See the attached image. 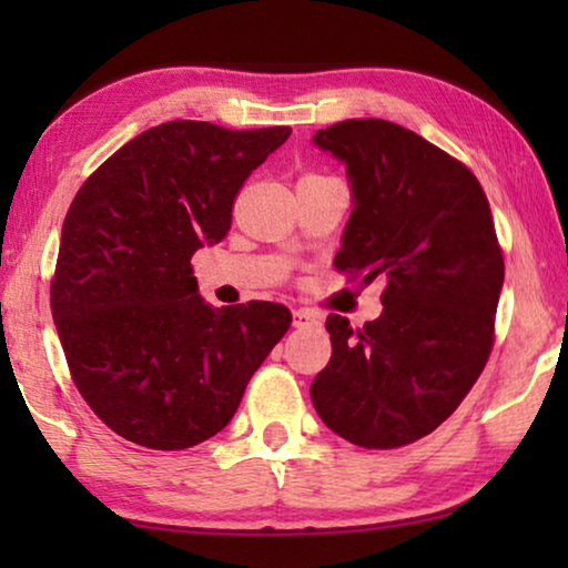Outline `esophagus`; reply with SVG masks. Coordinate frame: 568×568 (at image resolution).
<instances>
[{"mask_svg":"<svg viewBox=\"0 0 568 568\" xmlns=\"http://www.w3.org/2000/svg\"><path fill=\"white\" fill-rule=\"evenodd\" d=\"M323 317L313 310H294V328H310V325H321Z\"/></svg>","mask_w":568,"mask_h":568,"instance_id":"obj_1","label":"esophagus"}]
</instances>
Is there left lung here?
I'll return each mask as SVG.
<instances>
[{"mask_svg":"<svg viewBox=\"0 0 568 568\" xmlns=\"http://www.w3.org/2000/svg\"><path fill=\"white\" fill-rule=\"evenodd\" d=\"M313 142L346 162L352 220L341 274L385 278L383 315H328L331 362L310 385L325 426L367 449L426 437L470 393L494 346L504 255L478 178L424 136L348 119Z\"/></svg>","mask_w":568,"mask_h":568,"instance_id":"1","label":"left lung"}]
</instances>
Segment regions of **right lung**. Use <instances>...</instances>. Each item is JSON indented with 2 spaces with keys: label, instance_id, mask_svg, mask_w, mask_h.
<instances>
[{
  "label": "right lung",
  "instance_id": "obj_1",
  "mask_svg": "<svg viewBox=\"0 0 568 568\" xmlns=\"http://www.w3.org/2000/svg\"><path fill=\"white\" fill-rule=\"evenodd\" d=\"M290 134L168 121L77 191L51 313L77 390L119 437L150 449L214 437L290 331L276 302L209 307L191 266L199 247L227 237L245 178Z\"/></svg>",
  "mask_w": 568,
  "mask_h": 568
}]
</instances>
